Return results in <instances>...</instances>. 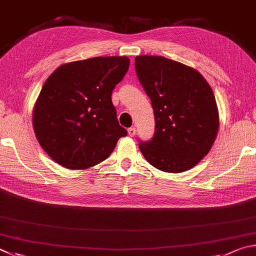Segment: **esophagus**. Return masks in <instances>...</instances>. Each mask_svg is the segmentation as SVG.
<instances>
[{"instance_id": "esophagus-1", "label": "esophagus", "mask_w": 256, "mask_h": 256, "mask_svg": "<svg viewBox=\"0 0 256 256\" xmlns=\"http://www.w3.org/2000/svg\"><path fill=\"white\" fill-rule=\"evenodd\" d=\"M127 132H128V135L130 136V137H132L136 134V129L134 128V127H130V128L127 129Z\"/></svg>"}]
</instances>
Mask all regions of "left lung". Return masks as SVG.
I'll return each instance as SVG.
<instances>
[{"instance_id": "obj_1", "label": "left lung", "mask_w": 256, "mask_h": 256, "mask_svg": "<svg viewBox=\"0 0 256 256\" xmlns=\"http://www.w3.org/2000/svg\"><path fill=\"white\" fill-rule=\"evenodd\" d=\"M135 68L155 116L154 137L140 142L142 154L163 172L196 166L212 150L219 128L210 85L196 70L163 56H137Z\"/></svg>"}]
</instances>
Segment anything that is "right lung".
Returning <instances> with one entry per match:
<instances>
[{
    "label": "right lung",
    "mask_w": 256,
    "mask_h": 256,
    "mask_svg": "<svg viewBox=\"0 0 256 256\" xmlns=\"http://www.w3.org/2000/svg\"><path fill=\"white\" fill-rule=\"evenodd\" d=\"M129 62L126 56L66 62L46 80L34 106L32 126L40 146L56 163L70 170L92 168L127 135L111 94Z\"/></svg>",
    "instance_id": "obj_1"
}]
</instances>
